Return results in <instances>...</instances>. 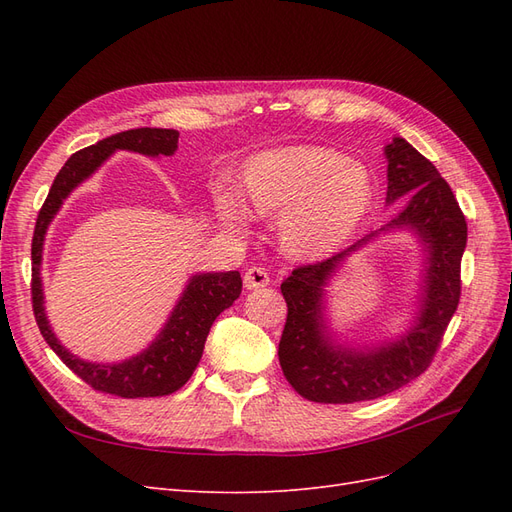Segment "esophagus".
Returning a JSON list of instances; mask_svg holds the SVG:
<instances>
[{"instance_id":"34e87169","label":"esophagus","mask_w":512,"mask_h":512,"mask_svg":"<svg viewBox=\"0 0 512 512\" xmlns=\"http://www.w3.org/2000/svg\"><path fill=\"white\" fill-rule=\"evenodd\" d=\"M243 284L247 290H256L269 284V273L262 267H250L243 275Z\"/></svg>"}]
</instances>
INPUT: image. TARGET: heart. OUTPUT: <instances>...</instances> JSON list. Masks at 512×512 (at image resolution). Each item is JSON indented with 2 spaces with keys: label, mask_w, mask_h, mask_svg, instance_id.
Segmentation results:
<instances>
[{
  "label": "heart",
  "mask_w": 512,
  "mask_h": 512,
  "mask_svg": "<svg viewBox=\"0 0 512 512\" xmlns=\"http://www.w3.org/2000/svg\"><path fill=\"white\" fill-rule=\"evenodd\" d=\"M243 200L256 215L282 213L277 232L294 256H322L348 241L374 207L369 170L331 147L297 145L267 151L243 170ZM218 205L232 224L245 213L220 190Z\"/></svg>",
  "instance_id": "heart-1"
}]
</instances>
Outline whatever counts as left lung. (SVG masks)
Listing matches in <instances>:
<instances>
[{
    "instance_id": "left-lung-1",
    "label": "left lung",
    "mask_w": 512,
    "mask_h": 512,
    "mask_svg": "<svg viewBox=\"0 0 512 512\" xmlns=\"http://www.w3.org/2000/svg\"><path fill=\"white\" fill-rule=\"evenodd\" d=\"M384 153L389 160L386 205L408 196L404 211L331 258L294 269L282 282L288 316L277 350L280 365L292 389L316 404L378 399L416 380L431 365L459 305L468 224L451 185L404 138H393ZM393 227L414 229L426 245V286L417 322L395 343L365 351L339 347L323 320V286L352 251Z\"/></svg>"
}]
</instances>
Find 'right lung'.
Returning a JSON list of instances; mask_svg holds the SVG:
<instances>
[{"label": "right lung", "mask_w": 512, "mask_h": 512, "mask_svg": "<svg viewBox=\"0 0 512 512\" xmlns=\"http://www.w3.org/2000/svg\"><path fill=\"white\" fill-rule=\"evenodd\" d=\"M179 132L164 128H136L102 138L96 145L72 153L57 173L49 196L38 213L32 239V303L38 329L46 344L64 361L76 376L100 393L136 399L162 397L179 391L190 380L203 356L205 342L213 320L239 299V271L198 273L192 275L181 299L170 312L164 329L147 350L121 363H89L59 344L44 314V294L40 280V262L46 228L53 222L68 194L83 183L98 166L117 149L136 151L143 156H173L177 151Z\"/></svg>", "instance_id": "add662e5"}]
</instances>
